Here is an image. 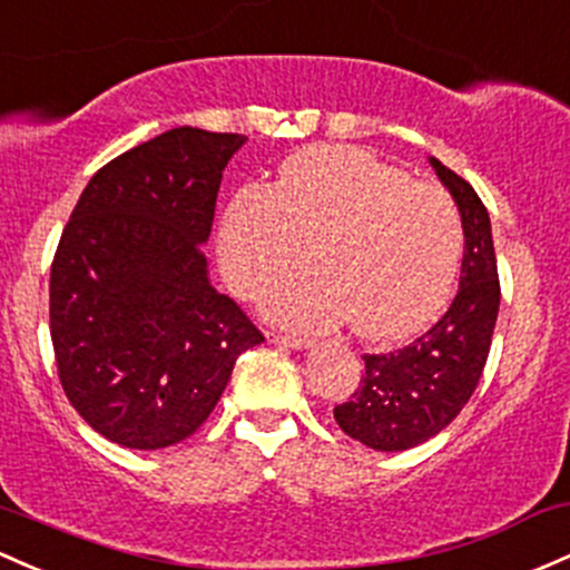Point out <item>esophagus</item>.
Masks as SVG:
<instances>
[{
	"instance_id": "esophagus-1",
	"label": "esophagus",
	"mask_w": 570,
	"mask_h": 570,
	"mask_svg": "<svg viewBox=\"0 0 570 570\" xmlns=\"http://www.w3.org/2000/svg\"><path fill=\"white\" fill-rule=\"evenodd\" d=\"M265 337H267V343H278V346H289V348H308L311 346L308 337L284 335V333H275V330H267Z\"/></svg>"
}]
</instances>
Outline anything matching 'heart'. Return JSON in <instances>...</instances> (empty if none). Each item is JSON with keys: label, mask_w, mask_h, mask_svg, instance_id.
I'll use <instances>...</instances> for the list:
<instances>
[{"label": "heart", "mask_w": 570, "mask_h": 570, "mask_svg": "<svg viewBox=\"0 0 570 570\" xmlns=\"http://www.w3.org/2000/svg\"><path fill=\"white\" fill-rule=\"evenodd\" d=\"M314 271L265 295L273 322L395 341L433 322L452 292L462 224L452 197L352 146L305 148L275 186H246L218 227L224 278L254 297L308 256Z\"/></svg>", "instance_id": "obj_1"}]
</instances>
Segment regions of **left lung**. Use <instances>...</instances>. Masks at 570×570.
<instances>
[{
    "label": "left lung",
    "instance_id": "left-lung-1",
    "mask_svg": "<svg viewBox=\"0 0 570 570\" xmlns=\"http://www.w3.org/2000/svg\"><path fill=\"white\" fill-rule=\"evenodd\" d=\"M430 165L458 205L465 235L460 289L428 333L386 354H365V373L335 422L376 452H405L441 433L465 409L490 354L498 322L500 281L490 214L468 180L430 156Z\"/></svg>",
    "mask_w": 570,
    "mask_h": 570
}]
</instances>
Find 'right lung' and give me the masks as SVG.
I'll return each mask as SVG.
<instances>
[{
  "mask_svg": "<svg viewBox=\"0 0 570 570\" xmlns=\"http://www.w3.org/2000/svg\"><path fill=\"white\" fill-rule=\"evenodd\" d=\"M246 135L178 127L94 173L51 265V341L72 409L108 441L165 449L197 433L235 360L262 343L210 286L203 246Z\"/></svg>",
  "mask_w": 570,
  "mask_h": 570,
  "instance_id": "add662e5",
  "label": "right lung"
}]
</instances>
